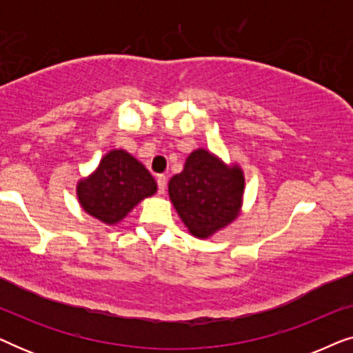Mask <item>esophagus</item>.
I'll return each instance as SVG.
<instances>
[{
    "label": "esophagus",
    "instance_id": "34e87169",
    "mask_svg": "<svg viewBox=\"0 0 353 353\" xmlns=\"http://www.w3.org/2000/svg\"><path fill=\"white\" fill-rule=\"evenodd\" d=\"M157 186H159V194H163L167 188V178L165 175H159L157 176Z\"/></svg>",
    "mask_w": 353,
    "mask_h": 353
}]
</instances>
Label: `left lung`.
I'll use <instances>...</instances> for the list:
<instances>
[{
    "instance_id": "8db88e82",
    "label": "left lung",
    "mask_w": 353,
    "mask_h": 353,
    "mask_svg": "<svg viewBox=\"0 0 353 353\" xmlns=\"http://www.w3.org/2000/svg\"><path fill=\"white\" fill-rule=\"evenodd\" d=\"M245 178L238 163H225L214 152L197 148L183 172L168 181V196L188 231L209 239L241 215Z\"/></svg>"
}]
</instances>
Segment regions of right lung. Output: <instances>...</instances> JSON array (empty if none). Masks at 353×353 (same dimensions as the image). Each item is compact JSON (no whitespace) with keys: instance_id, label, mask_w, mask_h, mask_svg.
I'll use <instances>...</instances> for the list:
<instances>
[{"instance_id":"obj_1","label":"right lung","mask_w":353,"mask_h":353,"mask_svg":"<svg viewBox=\"0 0 353 353\" xmlns=\"http://www.w3.org/2000/svg\"><path fill=\"white\" fill-rule=\"evenodd\" d=\"M157 192L148 168L125 149H112L88 176L77 183V199L86 214L117 225L146 197Z\"/></svg>"}]
</instances>
